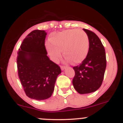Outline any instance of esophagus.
Listing matches in <instances>:
<instances>
[{
	"label": "esophagus",
	"mask_w": 123,
	"mask_h": 123,
	"mask_svg": "<svg viewBox=\"0 0 123 123\" xmlns=\"http://www.w3.org/2000/svg\"><path fill=\"white\" fill-rule=\"evenodd\" d=\"M66 68V66H61V69L62 70H65V69Z\"/></svg>",
	"instance_id": "1"
}]
</instances>
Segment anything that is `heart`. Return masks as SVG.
Masks as SVG:
<instances>
[{"label":"heart","instance_id":"b5f03b06","mask_svg":"<svg viewBox=\"0 0 123 123\" xmlns=\"http://www.w3.org/2000/svg\"><path fill=\"white\" fill-rule=\"evenodd\" d=\"M50 42L47 44V53L52 60L57 62L63 54L68 61H72L79 63L87 57L89 50V39L87 33L78 29H68L51 35Z\"/></svg>","mask_w":123,"mask_h":123}]
</instances>
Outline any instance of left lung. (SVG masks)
I'll return each instance as SVG.
<instances>
[{"label": "left lung", "instance_id": "8db88e82", "mask_svg": "<svg viewBox=\"0 0 123 123\" xmlns=\"http://www.w3.org/2000/svg\"><path fill=\"white\" fill-rule=\"evenodd\" d=\"M83 30L88 36V53L80 65L73 68V85L80 94L95 92L101 87L106 67L105 50L99 38L92 31Z\"/></svg>", "mask_w": 123, "mask_h": 123}]
</instances>
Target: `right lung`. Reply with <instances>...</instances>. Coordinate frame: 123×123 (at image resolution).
Here are the masks:
<instances>
[{"label":"right lung","mask_w":123,"mask_h":123,"mask_svg":"<svg viewBox=\"0 0 123 123\" xmlns=\"http://www.w3.org/2000/svg\"><path fill=\"white\" fill-rule=\"evenodd\" d=\"M45 31L35 30L27 35L21 45L17 58L18 73L25 94L41 101L52 95L60 67L47 57Z\"/></svg>","instance_id":"right-lung-1"}]
</instances>
